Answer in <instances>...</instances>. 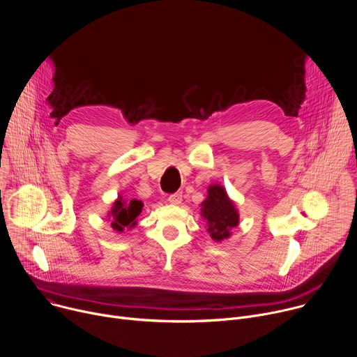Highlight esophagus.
<instances>
[{"instance_id": "34e87169", "label": "esophagus", "mask_w": 357, "mask_h": 357, "mask_svg": "<svg viewBox=\"0 0 357 357\" xmlns=\"http://www.w3.org/2000/svg\"><path fill=\"white\" fill-rule=\"evenodd\" d=\"M167 201H169L170 204H173V205H178V204H181V201H183V195H181V192L172 194V195L167 198Z\"/></svg>"}]
</instances>
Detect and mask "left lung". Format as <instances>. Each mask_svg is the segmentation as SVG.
Returning a JSON list of instances; mask_svg holds the SVG:
<instances>
[{"label": "left lung", "instance_id": "obj_1", "mask_svg": "<svg viewBox=\"0 0 357 357\" xmlns=\"http://www.w3.org/2000/svg\"><path fill=\"white\" fill-rule=\"evenodd\" d=\"M201 217L205 221L206 232L215 242H222L232 236V229L239 224V212L221 184H211L206 198L199 204Z\"/></svg>", "mask_w": 357, "mask_h": 357}]
</instances>
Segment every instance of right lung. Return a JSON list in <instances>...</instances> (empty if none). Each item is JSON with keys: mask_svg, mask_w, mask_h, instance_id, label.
<instances>
[{"mask_svg": "<svg viewBox=\"0 0 357 357\" xmlns=\"http://www.w3.org/2000/svg\"><path fill=\"white\" fill-rule=\"evenodd\" d=\"M144 202L139 199H125L121 194L114 201L111 211H108V220L111 221L112 229L116 232H123L125 229H132L137 224V217L140 215Z\"/></svg>", "mask_w": 357, "mask_h": 357, "instance_id": "obj_1", "label": "right lung"}]
</instances>
